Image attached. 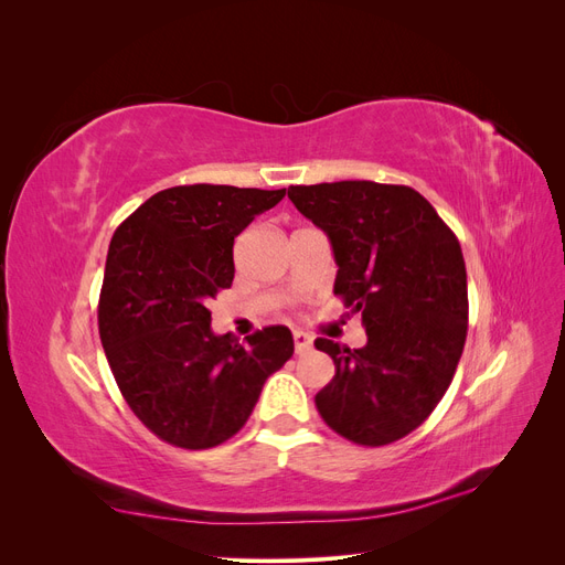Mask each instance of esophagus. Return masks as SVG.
<instances>
[{"instance_id": "34e87169", "label": "esophagus", "mask_w": 565, "mask_h": 565, "mask_svg": "<svg viewBox=\"0 0 565 565\" xmlns=\"http://www.w3.org/2000/svg\"><path fill=\"white\" fill-rule=\"evenodd\" d=\"M311 347H313L311 334H306V332H301V330H295V351L301 355V353H306V351H311Z\"/></svg>"}]
</instances>
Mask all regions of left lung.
Wrapping results in <instances>:
<instances>
[{
	"mask_svg": "<svg viewBox=\"0 0 565 565\" xmlns=\"http://www.w3.org/2000/svg\"><path fill=\"white\" fill-rule=\"evenodd\" d=\"M295 207L328 233L339 266L334 295L361 313L367 344L339 347L316 407L332 431L380 448L434 413L465 351L469 299L459 241L409 185L337 181L289 185Z\"/></svg>",
	"mask_w": 565,
	"mask_h": 565,
	"instance_id": "obj_1",
	"label": "left lung"
}]
</instances>
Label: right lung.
Listing matches in <instances>:
<instances>
[{
    "instance_id": "right-lung-1",
    "label": "right lung",
    "mask_w": 565,
    "mask_h": 565,
    "mask_svg": "<svg viewBox=\"0 0 565 565\" xmlns=\"http://www.w3.org/2000/svg\"><path fill=\"white\" fill-rule=\"evenodd\" d=\"M280 191L174 185L117 226L98 299V334L131 413L169 446L207 450L249 419L264 382L295 353L285 324L247 344L214 334L210 299L233 282V243Z\"/></svg>"
}]
</instances>
